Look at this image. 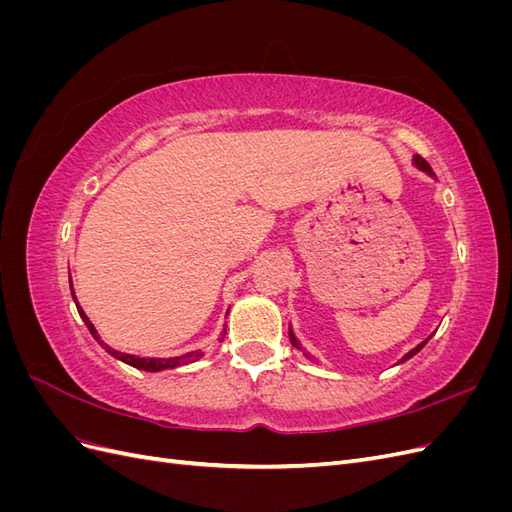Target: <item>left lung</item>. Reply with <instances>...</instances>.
<instances>
[{
	"label": "left lung",
	"mask_w": 512,
	"mask_h": 512,
	"mask_svg": "<svg viewBox=\"0 0 512 512\" xmlns=\"http://www.w3.org/2000/svg\"><path fill=\"white\" fill-rule=\"evenodd\" d=\"M412 162H414V166H416L418 170H423V173H427L429 177H433V179H436V173H433V170H431V166H429V164H427V162H425V160H423L421 156H414V158H412ZM288 335H290V342H292V346H294V348H299V350H303V348H301V344H299V339H297V335H294V333H292V329L288 331ZM431 335H433V333H431ZM431 335H429V337L425 339V342H421V344H418L416 348H412V350H410L408 354H404V356H401V361H399V363H404V361L412 359V356H414V354H416L418 350H421V348H423V346H425V344L429 342V339H431ZM303 354H305V352H303ZM305 356H307V354H305Z\"/></svg>",
	"instance_id": "left-lung-1"
}]
</instances>
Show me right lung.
Wrapping results in <instances>:
<instances>
[{"instance_id":"obj_1","label":"right lung","mask_w":512,"mask_h":512,"mask_svg":"<svg viewBox=\"0 0 512 512\" xmlns=\"http://www.w3.org/2000/svg\"><path fill=\"white\" fill-rule=\"evenodd\" d=\"M70 290H72V299H74V303H76V309H79V314H81L83 322L87 324L89 333L98 339V344H100L108 354L115 356V359H119V361H123V363H128V365H132V367H136V369H143V371H162V369H175V367H179V365L194 363V361H198V359H200V356H203V352H200V350H194V352H185V354H181V356H170V359H151V356H136V354H126V352L113 350L111 346H106V344L102 342L100 335H98V331H96V327H94V324H91V320H89V318H87V314L83 312V307L79 305V301H76V297H74V288H72V280H70ZM220 335H222V339H224L226 329H224Z\"/></svg>"}]
</instances>
